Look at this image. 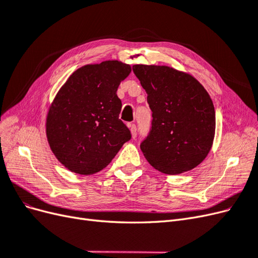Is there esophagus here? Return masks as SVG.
Wrapping results in <instances>:
<instances>
[{
	"instance_id": "1",
	"label": "esophagus",
	"mask_w": 258,
	"mask_h": 258,
	"mask_svg": "<svg viewBox=\"0 0 258 258\" xmlns=\"http://www.w3.org/2000/svg\"><path fill=\"white\" fill-rule=\"evenodd\" d=\"M129 128H130V131H131V135H132V138H136L137 137V127L135 123H130L129 124Z\"/></svg>"
}]
</instances>
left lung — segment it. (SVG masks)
<instances>
[{"mask_svg": "<svg viewBox=\"0 0 258 258\" xmlns=\"http://www.w3.org/2000/svg\"><path fill=\"white\" fill-rule=\"evenodd\" d=\"M147 93L152 126L140 145L145 158L166 174L197 167L209 154L215 134V111L195 77L166 66L132 67Z\"/></svg>", "mask_w": 258, "mask_h": 258, "instance_id": "8db88e82", "label": "left lung"}]
</instances>
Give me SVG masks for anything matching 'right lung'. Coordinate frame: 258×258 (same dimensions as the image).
<instances>
[{"mask_svg": "<svg viewBox=\"0 0 258 258\" xmlns=\"http://www.w3.org/2000/svg\"><path fill=\"white\" fill-rule=\"evenodd\" d=\"M131 72L117 60L80 68L52 101L46 135L57 159L72 172L97 173L131 139L119 119L121 101L116 92Z\"/></svg>", "mask_w": 258, "mask_h": 258, "instance_id": "right-lung-1", "label": "right lung"}]
</instances>
